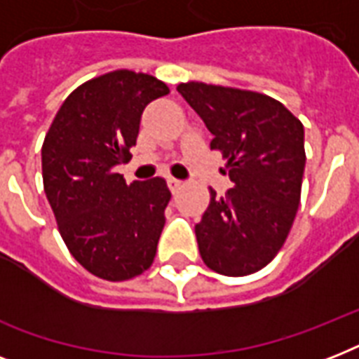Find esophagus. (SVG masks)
Returning a JSON list of instances; mask_svg holds the SVG:
<instances>
[{"mask_svg": "<svg viewBox=\"0 0 359 359\" xmlns=\"http://www.w3.org/2000/svg\"><path fill=\"white\" fill-rule=\"evenodd\" d=\"M168 186H169V190L173 191V194H177V191L182 188V180L179 179H168Z\"/></svg>", "mask_w": 359, "mask_h": 359, "instance_id": "obj_1", "label": "esophagus"}]
</instances>
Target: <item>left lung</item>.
Instances as JSON below:
<instances>
[{"instance_id": "left-lung-1", "label": "left lung", "mask_w": 359, "mask_h": 359, "mask_svg": "<svg viewBox=\"0 0 359 359\" xmlns=\"http://www.w3.org/2000/svg\"><path fill=\"white\" fill-rule=\"evenodd\" d=\"M177 91L214 135L210 149L227 158L233 188L210 190L196 225L203 261L224 276H248L278 255L300 205L306 168L304 124L283 104L233 87L180 83Z\"/></svg>"}]
</instances>
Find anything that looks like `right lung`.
Returning a JSON list of instances; mask_svg holds the SVG:
<instances>
[{
  "label": "right lung",
  "instance_id": "obj_1",
  "mask_svg": "<svg viewBox=\"0 0 359 359\" xmlns=\"http://www.w3.org/2000/svg\"><path fill=\"white\" fill-rule=\"evenodd\" d=\"M169 89L154 76L115 70L86 81L59 108L42 145V180L59 233L98 278L124 281L151 266L171 191L162 177L126 184L141 114Z\"/></svg>",
  "mask_w": 359,
  "mask_h": 359
}]
</instances>
